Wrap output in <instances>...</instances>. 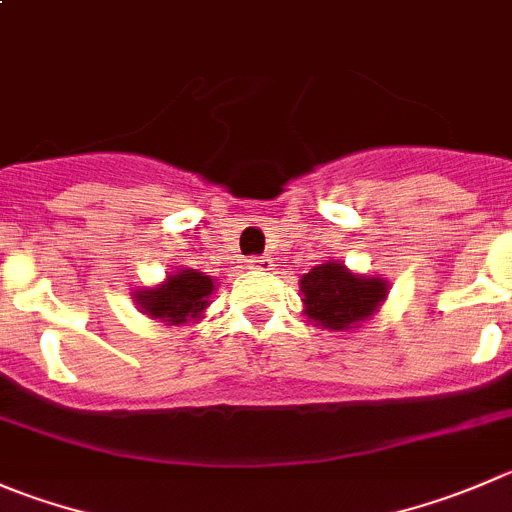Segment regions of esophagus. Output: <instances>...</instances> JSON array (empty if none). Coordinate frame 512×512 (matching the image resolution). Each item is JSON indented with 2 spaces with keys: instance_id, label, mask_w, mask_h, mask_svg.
Masks as SVG:
<instances>
[{
  "instance_id": "obj_1",
  "label": "esophagus",
  "mask_w": 512,
  "mask_h": 512,
  "mask_svg": "<svg viewBox=\"0 0 512 512\" xmlns=\"http://www.w3.org/2000/svg\"><path fill=\"white\" fill-rule=\"evenodd\" d=\"M247 267H250V270H270L272 260L265 255H257V257H250V260H247Z\"/></svg>"
}]
</instances>
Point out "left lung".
Listing matches in <instances>:
<instances>
[{
	"instance_id": "8db88e82",
	"label": "left lung",
	"mask_w": 512,
	"mask_h": 512,
	"mask_svg": "<svg viewBox=\"0 0 512 512\" xmlns=\"http://www.w3.org/2000/svg\"><path fill=\"white\" fill-rule=\"evenodd\" d=\"M300 292L307 320L342 332L375 315L388 297V282L382 277L355 275L337 260H327L302 275Z\"/></svg>"
}]
</instances>
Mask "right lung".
Returning a JSON list of instances; mask_svg holds the SVG:
<instances>
[{"label":"right lung","mask_w":512,"mask_h":512,"mask_svg":"<svg viewBox=\"0 0 512 512\" xmlns=\"http://www.w3.org/2000/svg\"><path fill=\"white\" fill-rule=\"evenodd\" d=\"M215 282L205 272L180 267L175 275L157 287L135 292V302L145 315L160 320L165 325H185V322L200 320L205 307L210 305V295Z\"/></svg>","instance_id":"obj_1"}]
</instances>
